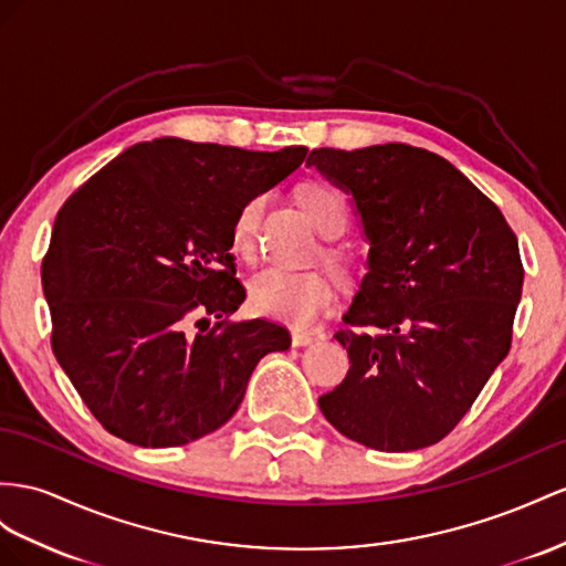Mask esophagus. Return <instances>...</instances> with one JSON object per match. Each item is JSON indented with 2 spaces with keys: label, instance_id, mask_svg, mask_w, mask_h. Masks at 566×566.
<instances>
[{
  "label": "esophagus",
  "instance_id": "esophagus-1",
  "mask_svg": "<svg viewBox=\"0 0 566 566\" xmlns=\"http://www.w3.org/2000/svg\"><path fill=\"white\" fill-rule=\"evenodd\" d=\"M313 339H315V337L311 335V332H298V329L292 332V344H294V346H308Z\"/></svg>",
  "mask_w": 566,
  "mask_h": 566
}]
</instances>
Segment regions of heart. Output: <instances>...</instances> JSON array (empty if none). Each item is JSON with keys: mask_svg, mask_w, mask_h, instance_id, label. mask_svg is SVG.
<instances>
[{"mask_svg": "<svg viewBox=\"0 0 566 566\" xmlns=\"http://www.w3.org/2000/svg\"><path fill=\"white\" fill-rule=\"evenodd\" d=\"M298 198L303 208L311 214L313 224L323 237L337 239L349 224V206L335 186L306 184L301 186ZM268 196L258 193L243 202L234 220V245L241 253H251L255 245V234L260 217H263ZM332 265L342 268L346 258L342 251H327ZM335 298V289L327 274L315 270H286L265 268L251 280V306L255 313L292 327H308L317 321V315L329 308Z\"/></svg>", "mask_w": 566, "mask_h": 566, "instance_id": "b5f03b06", "label": "heart"}]
</instances>
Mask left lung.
<instances>
[{
  "label": "left lung",
  "mask_w": 566,
  "mask_h": 566,
  "mask_svg": "<svg viewBox=\"0 0 566 566\" xmlns=\"http://www.w3.org/2000/svg\"><path fill=\"white\" fill-rule=\"evenodd\" d=\"M306 165L352 196L370 245L335 335L352 368L321 411L378 452L440 442L510 354L524 286L514 231L454 165L413 145L321 148Z\"/></svg>",
  "instance_id": "obj_1"
}]
</instances>
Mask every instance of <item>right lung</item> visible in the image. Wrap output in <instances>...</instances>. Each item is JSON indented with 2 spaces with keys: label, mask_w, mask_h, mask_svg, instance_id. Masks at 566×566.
I'll list each match as a JSON object with an SVG mask.
<instances>
[{
  "label": "right lung",
  "mask_w": 566,
  "mask_h": 566,
  "mask_svg": "<svg viewBox=\"0 0 566 566\" xmlns=\"http://www.w3.org/2000/svg\"><path fill=\"white\" fill-rule=\"evenodd\" d=\"M306 153L165 136L64 202L42 260L52 352L105 430L138 447L193 442L237 413L260 358L289 349L270 321L227 323L245 298L231 229Z\"/></svg>",
  "instance_id": "obj_1"
}]
</instances>
